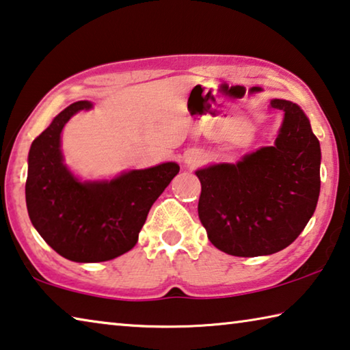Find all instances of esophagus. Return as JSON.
<instances>
[{"label":"esophagus","mask_w":350,"mask_h":350,"mask_svg":"<svg viewBox=\"0 0 350 350\" xmlns=\"http://www.w3.org/2000/svg\"><path fill=\"white\" fill-rule=\"evenodd\" d=\"M200 159H202V157H200V153H192V154H189V157L186 158V163L189 165H196V164L200 163Z\"/></svg>","instance_id":"esophagus-1"}]
</instances>
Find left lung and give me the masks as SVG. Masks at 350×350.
Returning a JSON list of instances; mask_svg holds the SVG:
<instances>
[{"mask_svg":"<svg viewBox=\"0 0 350 350\" xmlns=\"http://www.w3.org/2000/svg\"><path fill=\"white\" fill-rule=\"evenodd\" d=\"M284 122L276 142L236 164L196 174L198 217L215 248L237 257L274 254L293 243L317 209L321 147L310 121L290 100L273 99Z\"/></svg>","mask_w":350,"mask_h":350,"instance_id":"8db88e82","label":"left lung"}]
</instances>
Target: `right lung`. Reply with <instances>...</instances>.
<instances>
[{
    "label": "right lung",
    "mask_w": 350,
    "mask_h": 350,
    "mask_svg": "<svg viewBox=\"0 0 350 350\" xmlns=\"http://www.w3.org/2000/svg\"><path fill=\"white\" fill-rule=\"evenodd\" d=\"M93 107H66L33 139L27 158L26 206L40 236L72 262H105L137 242L148 211L180 172L176 163L130 170L110 181H79L65 164L60 133L72 114Z\"/></svg>",
    "instance_id": "obj_1"
}]
</instances>
